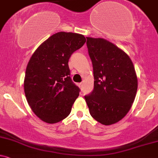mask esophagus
<instances>
[{
	"label": "esophagus",
	"instance_id": "obj_1",
	"mask_svg": "<svg viewBox=\"0 0 158 158\" xmlns=\"http://www.w3.org/2000/svg\"><path fill=\"white\" fill-rule=\"evenodd\" d=\"M78 86L80 87V89H83V83H78Z\"/></svg>",
	"mask_w": 158,
	"mask_h": 158
}]
</instances>
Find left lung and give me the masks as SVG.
<instances>
[{"label": "left lung", "instance_id": "1", "mask_svg": "<svg viewBox=\"0 0 158 158\" xmlns=\"http://www.w3.org/2000/svg\"><path fill=\"white\" fill-rule=\"evenodd\" d=\"M92 63L94 89L84 96L94 120L103 125L120 120L130 110L138 89V79L129 57L103 38L86 37Z\"/></svg>", "mask_w": 158, "mask_h": 158}]
</instances>
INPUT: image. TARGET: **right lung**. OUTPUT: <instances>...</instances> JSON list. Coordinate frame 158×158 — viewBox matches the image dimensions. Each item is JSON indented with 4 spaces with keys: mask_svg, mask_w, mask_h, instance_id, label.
Listing matches in <instances>:
<instances>
[{
    "mask_svg": "<svg viewBox=\"0 0 158 158\" xmlns=\"http://www.w3.org/2000/svg\"><path fill=\"white\" fill-rule=\"evenodd\" d=\"M85 42L83 35L60 31L49 37L31 55L24 92L31 110L43 121L57 123L71 112L81 89L70 77L68 62Z\"/></svg>",
    "mask_w": 158,
    "mask_h": 158,
    "instance_id": "add662e5",
    "label": "right lung"
}]
</instances>
